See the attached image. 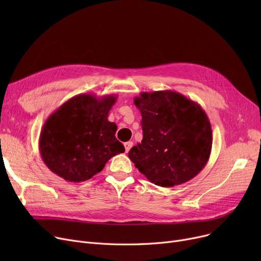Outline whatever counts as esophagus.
Returning a JSON list of instances; mask_svg holds the SVG:
<instances>
[{
    "label": "esophagus",
    "mask_w": 261,
    "mask_h": 261,
    "mask_svg": "<svg viewBox=\"0 0 261 261\" xmlns=\"http://www.w3.org/2000/svg\"><path fill=\"white\" fill-rule=\"evenodd\" d=\"M132 146H133V143H132V142H127V143H125V150H126V152H129V151H130V149L132 148Z\"/></svg>",
    "instance_id": "34e87169"
}]
</instances>
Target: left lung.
I'll use <instances>...</instances> for the list:
<instances>
[{"instance_id":"obj_1","label":"left lung","mask_w":261,"mask_h":261,"mask_svg":"<svg viewBox=\"0 0 261 261\" xmlns=\"http://www.w3.org/2000/svg\"><path fill=\"white\" fill-rule=\"evenodd\" d=\"M142 114L143 140L129 159L147 179L172 187L206 165L213 145L210 119L201 106L175 91L142 92L134 98Z\"/></svg>"}]
</instances>
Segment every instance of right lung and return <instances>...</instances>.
I'll return each instance as SVG.
<instances>
[{"instance_id":"add662e5","label":"right lung","mask_w":261,"mask_h":261,"mask_svg":"<svg viewBox=\"0 0 261 261\" xmlns=\"http://www.w3.org/2000/svg\"><path fill=\"white\" fill-rule=\"evenodd\" d=\"M116 95L79 94L48 116L39 150L47 168L68 182H84L100 172L125 147L116 140V123L108 120Z\"/></svg>"}]
</instances>
